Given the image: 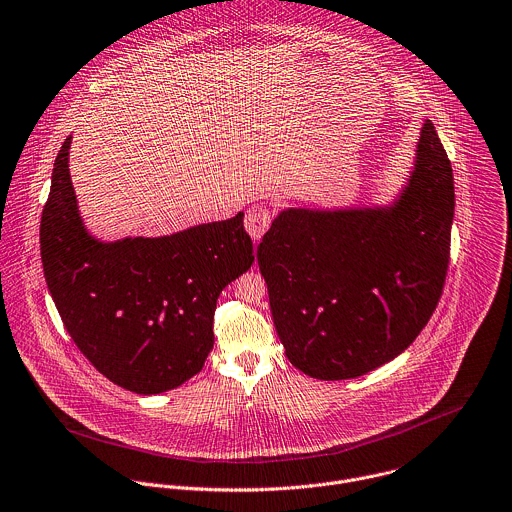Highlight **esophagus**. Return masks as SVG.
Instances as JSON below:
<instances>
[{"label": "esophagus", "instance_id": "34e87169", "mask_svg": "<svg viewBox=\"0 0 512 512\" xmlns=\"http://www.w3.org/2000/svg\"><path fill=\"white\" fill-rule=\"evenodd\" d=\"M271 221H273V215H271L269 205L257 203V205H251V207L247 209V215H245V229H247V233H249L255 241H259V239L265 235V231L269 229Z\"/></svg>", "mask_w": 512, "mask_h": 512}]
</instances>
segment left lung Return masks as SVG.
I'll return each mask as SVG.
<instances>
[{"label":"left lung","instance_id":"1","mask_svg":"<svg viewBox=\"0 0 512 512\" xmlns=\"http://www.w3.org/2000/svg\"><path fill=\"white\" fill-rule=\"evenodd\" d=\"M453 215V167L429 119L393 207L283 211L257 261L291 365L341 381L401 355L443 295Z\"/></svg>","mask_w":512,"mask_h":512}]
</instances>
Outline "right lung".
<instances>
[{"mask_svg":"<svg viewBox=\"0 0 512 512\" xmlns=\"http://www.w3.org/2000/svg\"><path fill=\"white\" fill-rule=\"evenodd\" d=\"M67 137L55 157L39 245L47 289L85 359L111 383L157 395L195 377L213 349L221 291L245 273L243 213L157 239L99 243L77 213Z\"/></svg>","mask_w":512,"mask_h":512,"instance_id":"right-lung-1","label":"right lung"}]
</instances>
